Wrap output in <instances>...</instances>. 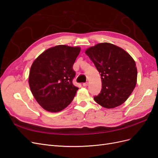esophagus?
<instances>
[{
	"label": "esophagus",
	"instance_id": "esophagus-1",
	"mask_svg": "<svg viewBox=\"0 0 158 158\" xmlns=\"http://www.w3.org/2000/svg\"><path fill=\"white\" fill-rule=\"evenodd\" d=\"M88 82H85V83H84L83 84V86H84V87H86V86H88Z\"/></svg>",
	"mask_w": 158,
	"mask_h": 158
}]
</instances>
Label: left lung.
Returning a JSON list of instances; mask_svg holds the SVG:
<instances>
[{
	"mask_svg": "<svg viewBox=\"0 0 158 158\" xmlns=\"http://www.w3.org/2000/svg\"><path fill=\"white\" fill-rule=\"evenodd\" d=\"M85 53L101 75L102 89L95 102L111 109L125 102L135 89L137 80L135 61L127 52L109 43L89 47Z\"/></svg>",
	"mask_w": 158,
	"mask_h": 158,
	"instance_id": "obj_1",
	"label": "left lung"
}]
</instances>
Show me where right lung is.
<instances>
[{
	"label": "right lung",
	"instance_id": "obj_1",
	"mask_svg": "<svg viewBox=\"0 0 158 158\" xmlns=\"http://www.w3.org/2000/svg\"><path fill=\"white\" fill-rule=\"evenodd\" d=\"M80 47L57 45L41 54L30 71L29 85L37 103L47 111L59 112L73 101L78 89L73 84V66Z\"/></svg>",
	"mask_w": 158,
	"mask_h": 158
}]
</instances>
